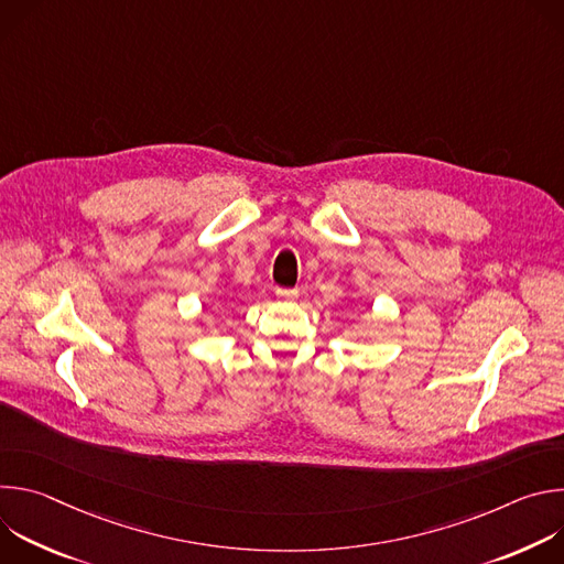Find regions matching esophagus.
Here are the masks:
<instances>
[{
  "label": "esophagus",
  "instance_id": "34e87169",
  "mask_svg": "<svg viewBox=\"0 0 564 564\" xmlns=\"http://www.w3.org/2000/svg\"><path fill=\"white\" fill-rule=\"evenodd\" d=\"M276 296L283 301H294L299 296V292L292 288H276Z\"/></svg>",
  "mask_w": 564,
  "mask_h": 564
}]
</instances>
